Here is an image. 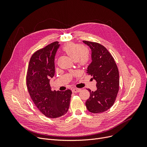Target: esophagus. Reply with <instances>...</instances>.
Listing matches in <instances>:
<instances>
[{"mask_svg": "<svg viewBox=\"0 0 147 147\" xmlns=\"http://www.w3.org/2000/svg\"><path fill=\"white\" fill-rule=\"evenodd\" d=\"M81 91V89L80 88H74L72 90V91L74 93H77V92H79Z\"/></svg>", "mask_w": 147, "mask_h": 147, "instance_id": "1", "label": "esophagus"}]
</instances>
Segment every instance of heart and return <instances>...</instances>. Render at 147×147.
I'll use <instances>...</instances> for the list:
<instances>
[{"mask_svg": "<svg viewBox=\"0 0 147 147\" xmlns=\"http://www.w3.org/2000/svg\"><path fill=\"white\" fill-rule=\"evenodd\" d=\"M67 55L73 58L81 66H87L90 60L89 51L81 45L75 43H68L62 48Z\"/></svg>", "mask_w": 147, "mask_h": 147, "instance_id": "obj_1", "label": "heart"}]
</instances>
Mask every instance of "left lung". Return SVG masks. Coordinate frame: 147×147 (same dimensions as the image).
<instances>
[{"mask_svg": "<svg viewBox=\"0 0 147 147\" xmlns=\"http://www.w3.org/2000/svg\"><path fill=\"white\" fill-rule=\"evenodd\" d=\"M91 49L92 62L87 73L96 81L97 90L91 91L86 102L88 111L99 113L110 109L114 104L119 90V73L116 62L107 49L94 42L83 40Z\"/></svg>", "mask_w": 147, "mask_h": 147, "instance_id": "1", "label": "left lung"}]
</instances>
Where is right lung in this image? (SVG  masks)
Segmentation results:
<instances>
[{
    "label": "right lung",
    "mask_w": 147,
    "mask_h": 147,
    "mask_svg": "<svg viewBox=\"0 0 147 147\" xmlns=\"http://www.w3.org/2000/svg\"><path fill=\"white\" fill-rule=\"evenodd\" d=\"M59 47L55 41L36 51L28 67L26 82L30 95L35 106L45 116L57 118L66 114L72 92L52 91L49 78L55 75V56Z\"/></svg>",
    "instance_id": "obj_1"
}]
</instances>
